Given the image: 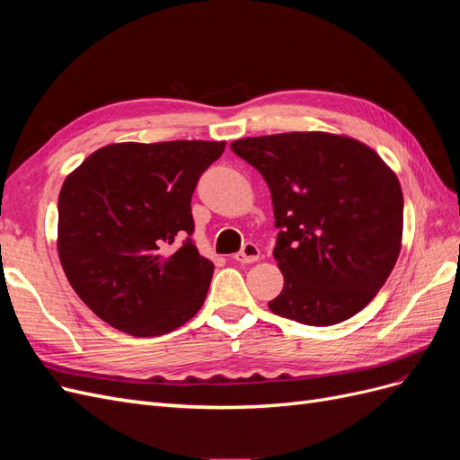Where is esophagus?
<instances>
[{"instance_id": "esophagus-1", "label": "esophagus", "mask_w": 460, "mask_h": 460, "mask_svg": "<svg viewBox=\"0 0 460 460\" xmlns=\"http://www.w3.org/2000/svg\"><path fill=\"white\" fill-rule=\"evenodd\" d=\"M234 259L238 261V262H243V264L255 262V261L261 259V249L255 243H245L242 252L234 255Z\"/></svg>"}]
</instances>
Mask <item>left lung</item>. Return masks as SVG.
<instances>
[{"label": "left lung", "instance_id": "1", "mask_svg": "<svg viewBox=\"0 0 460 460\" xmlns=\"http://www.w3.org/2000/svg\"><path fill=\"white\" fill-rule=\"evenodd\" d=\"M269 184L284 274L274 314L332 326L376 297L402 238L395 172L367 144L328 132H286L232 142Z\"/></svg>", "mask_w": 460, "mask_h": 460}]
</instances>
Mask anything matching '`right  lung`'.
<instances>
[{
	"mask_svg": "<svg viewBox=\"0 0 460 460\" xmlns=\"http://www.w3.org/2000/svg\"><path fill=\"white\" fill-rule=\"evenodd\" d=\"M226 142H122L65 178L58 252L66 280L103 323L130 336L186 324L215 264L199 255L191 196Z\"/></svg>",
	"mask_w": 460,
	"mask_h": 460,
	"instance_id": "obj_1",
	"label": "right lung"
}]
</instances>
